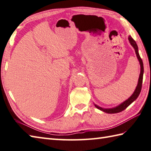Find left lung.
I'll list each match as a JSON object with an SVG mask.
<instances>
[{"label": "left lung", "mask_w": 151, "mask_h": 151, "mask_svg": "<svg viewBox=\"0 0 151 151\" xmlns=\"http://www.w3.org/2000/svg\"><path fill=\"white\" fill-rule=\"evenodd\" d=\"M128 40H129V43L131 45V46H132V47L134 48V49H135L137 57V59L139 61V64H140L141 71H140V75H139V80H138V83H137V85L135 91H134V92L133 93V94L131 95V96L128 98V99L124 101V102H122V104H120L119 105H118L117 106L114 107V108H102V107L96 105V104H95L94 103L96 108H98V109H100V110H101V111L105 112V113H107V114H116V113H119V112H121L123 110H124V109L127 108L131 103H133L134 101H135L137 98H138L139 95L140 94L141 88H142V78H143V73H144L143 63H142L141 57H140V55H139L138 46H137V45L135 41L134 40L133 38L130 36V35L129 36Z\"/></svg>", "instance_id": "left-lung-1"}]
</instances>
